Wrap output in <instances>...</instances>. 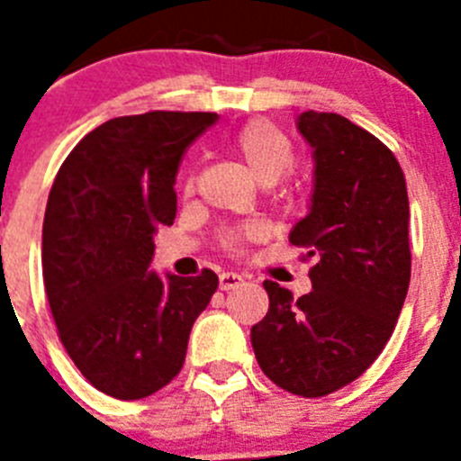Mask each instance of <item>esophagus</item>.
<instances>
[{
  "label": "esophagus",
  "instance_id": "obj_1",
  "mask_svg": "<svg viewBox=\"0 0 461 461\" xmlns=\"http://www.w3.org/2000/svg\"><path fill=\"white\" fill-rule=\"evenodd\" d=\"M244 276L238 275V272H221L219 275V288L221 291H233V288L242 286Z\"/></svg>",
  "mask_w": 461,
  "mask_h": 461
}]
</instances>
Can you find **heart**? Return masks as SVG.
Returning <instances> with one entry per match:
<instances>
[{
  "instance_id": "obj_1",
  "label": "heart",
  "mask_w": 461,
  "mask_h": 461,
  "mask_svg": "<svg viewBox=\"0 0 461 461\" xmlns=\"http://www.w3.org/2000/svg\"><path fill=\"white\" fill-rule=\"evenodd\" d=\"M233 152L242 158L260 185H275L293 164V140L286 131L267 120H251L235 133ZM254 230H230L223 238L228 249H238L244 238Z\"/></svg>"
}]
</instances>
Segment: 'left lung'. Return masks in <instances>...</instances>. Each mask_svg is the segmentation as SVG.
<instances>
[{
	"label": "left lung",
	"mask_w": 461,
	"mask_h": 461,
	"mask_svg": "<svg viewBox=\"0 0 461 461\" xmlns=\"http://www.w3.org/2000/svg\"><path fill=\"white\" fill-rule=\"evenodd\" d=\"M297 131L313 149V191L291 244L313 258L312 293L266 281L270 309L251 328L260 369L300 397L356 381L388 344L411 281L409 194L399 161L337 113L307 110Z\"/></svg>",
	"instance_id": "8db88e82"
}]
</instances>
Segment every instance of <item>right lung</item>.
<instances>
[{"instance_id":"right-lung-1","label":"right lung","mask_w":461,"mask_h":461,"mask_svg":"<svg viewBox=\"0 0 461 461\" xmlns=\"http://www.w3.org/2000/svg\"><path fill=\"white\" fill-rule=\"evenodd\" d=\"M217 113L115 117L71 149L43 219V284L64 348L94 388L142 399L185 365L189 332L219 276L149 270L154 233L177 212L186 148Z\"/></svg>"}]
</instances>
